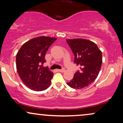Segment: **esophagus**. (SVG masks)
I'll return each instance as SVG.
<instances>
[{
	"mask_svg": "<svg viewBox=\"0 0 123 123\" xmlns=\"http://www.w3.org/2000/svg\"><path fill=\"white\" fill-rule=\"evenodd\" d=\"M58 72H64L65 71V69H57Z\"/></svg>",
	"mask_w": 123,
	"mask_h": 123,
	"instance_id": "1",
	"label": "esophagus"
}]
</instances>
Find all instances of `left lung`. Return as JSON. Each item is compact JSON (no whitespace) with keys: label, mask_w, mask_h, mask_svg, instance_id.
I'll return each mask as SVG.
<instances>
[{"label":"left lung","mask_w":123,"mask_h":123,"mask_svg":"<svg viewBox=\"0 0 123 123\" xmlns=\"http://www.w3.org/2000/svg\"><path fill=\"white\" fill-rule=\"evenodd\" d=\"M66 42L74 55V63L81 69L67 84L74 89L85 88L98 77L102 63V52L95 43L87 39H67Z\"/></svg>","instance_id":"1"}]
</instances>
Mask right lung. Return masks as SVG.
Masks as SVG:
<instances>
[{"label":"right lung","instance_id":"add662e5","mask_svg":"<svg viewBox=\"0 0 123 123\" xmlns=\"http://www.w3.org/2000/svg\"><path fill=\"white\" fill-rule=\"evenodd\" d=\"M56 37L39 36L28 40L16 55V68L21 80L32 90L41 91L51 85L54 73L43 68L45 55Z\"/></svg>","mask_w":123,"mask_h":123}]
</instances>
